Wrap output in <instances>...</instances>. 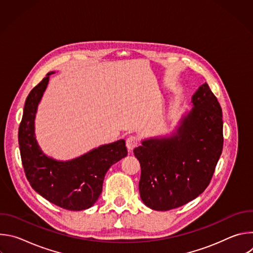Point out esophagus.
<instances>
[{"instance_id":"obj_1","label":"esophagus","mask_w":253,"mask_h":253,"mask_svg":"<svg viewBox=\"0 0 253 253\" xmlns=\"http://www.w3.org/2000/svg\"><path fill=\"white\" fill-rule=\"evenodd\" d=\"M138 138L134 135H131L129 136L127 139H126V146L128 148L129 151H132L135 147H137L138 145Z\"/></svg>"}]
</instances>
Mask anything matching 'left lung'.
I'll return each instance as SVG.
<instances>
[{
    "instance_id": "1",
    "label": "left lung",
    "mask_w": 253,
    "mask_h": 253,
    "mask_svg": "<svg viewBox=\"0 0 253 253\" xmlns=\"http://www.w3.org/2000/svg\"><path fill=\"white\" fill-rule=\"evenodd\" d=\"M192 103L177 134L143 141L133 150L141 166L140 196L151 209H174L200 195L221 155L222 109L207 83L198 88Z\"/></svg>"
}]
</instances>
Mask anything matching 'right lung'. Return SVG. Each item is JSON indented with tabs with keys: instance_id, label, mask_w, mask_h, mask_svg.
I'll list each match as a JSON object with an SVG mask.
<instances>
[{
	"instance_id": "add662e5",
	"label": "right lung",
	"mask_w": 253,
	"mask_h": 253,
	"mask_svg": "<svg viewBox=\"0 0 253 253\" xmlns=\"http://www.w3.org/2000/svg\"><path fill=\"white\" fill-rule=\"evenodd\" d=\"M51 74L35 86L26 99L18 134L22 164L36 192L64 209L84 210L97 201L106 172L127 155V148L125 141L119 140L67 162L44 155L35 139L34 120Z\"/></svg>"
}]
</instances>
